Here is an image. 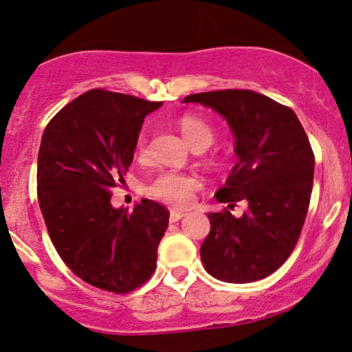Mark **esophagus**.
Returning a JSON list of instances; mask_svg holds the SVG:
<instances>
[{"label":"esophagus","mask_w":352,"mask_h":352,"mask_svg":"<svg viewBox=\"0 0 352 352\" xmlns=\"http://www.w3.org/2000/svg\"><path fill=\"white\" fill-rule=\"evenodd\" d=\"M186 212L182 211V209H170V221L172 222H177L180 221L182 217H185Z\"/></svg>","instance_id":"34e87169"}]
</instances>
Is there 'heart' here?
Instances as JSON below:
<instances>
[{
  "label": "heart",
  "mask_w": 352,
  "mask_h": 352,
  "mask_svg": "<svg viewBox=\"0 0 352 352\" xmlns=\"http://www.w3.org/2000/svg\"><path fill=\"white\" fill-rule=\"evenodd\" d=\"M179 128L182 136L186 141V144H204L209 146L212 141V128L204 122V120L193 117V115H185L180 118ZM146 148V138L140 136L138 140V149L144 151ZM198 182L193 177L184 175V173L177 172H166L159 175L153 184L148 186V195L161 199L164 203L170 204H186L193 197V191L197 190Z\"/></svg>",
  "instance_id": "1"
}]
</instances>
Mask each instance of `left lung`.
I'll return each instance as SVG.
<instances>
[{
    "instance_id": "left-lung-1",
    "label": "left lung",
    "mask_w": 352,
    "mask_h": 352,
    "mask_svg": "<svg viewBox=\"0 0 352 352\" xmlns=\"http://www.w3.org/2000/svg\"><path fill=\"white\" fill-rule=\"evenodd\" d=\"M229 124L237 162L216 199H245L247 211L209 212L211 230L199 255L204 270L234 284L263 279L294 250L314 185L315 159L304 128L289 107L253 91H212L185 97Z\"/></svg>"
}]
</instances>
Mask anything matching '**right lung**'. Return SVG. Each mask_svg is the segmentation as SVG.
<instances>
[{
    "mask_svg": "<svg viewBox=\"0 0 352 352\" xmlns=\"http://www.w3.org/2000/svg\"><path fill=\"white\" fill-rule=\"evenodd\" d=\"M162 102L92 89L47 124L37 159L40 211L58 255L92 286L124 294L148 281L168 211L141 199L113 208L146 115Z\"/></svg>",
    "mask_w": 352,
    "mask_h": 352,
    "instance_id": "1",
    "label": "right lung"
}]
</instances>
